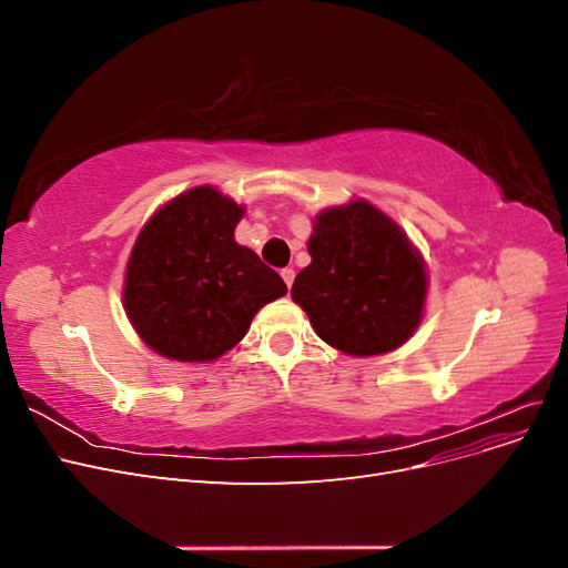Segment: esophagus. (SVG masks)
Wrapping results in <instances>:
<instances>
[{"mask_svg": "<svg viewBox=\"0 0 568 568\" xmlns=\"http://www.w3.org/2000/svg\"><path fill=\"white\" fill-rule=\"evenodd\" d=\"M294 277H296V272L291 270V267H284V270H282V280L286 282L288 288H291V284H294Z\"/></svg>", "mask_w": 568, "mask_h": 568, "instance_id": "1", "label": "esophagus"}]
</instances>
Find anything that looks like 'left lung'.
Instances as JSON below:
<instances>
[{
	"label": "left lung",
	"instance_id": "1",
	"mask_svg": "<svg viewBox=\"0 0 568 568\" xmlns=\"http://www.w3.org/2000/svg\"><path fill=\"white\" fill-rule=\"evenodd\" d=\"M311 265L291 296L329 346L348 355L395 351L417 329L426 272L403 230L367 201L329 209L307 242Z\"/></svg>",
	"mask_w": 568,
	"mask_h": 568
}]
</instances>
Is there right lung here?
Masks as SVG:
<instances>
[{"label": "right lung", "mask_w": 568, "mask_h": 568, "mask_svg": "<svg viewBox=\"0 0 568 568\" xmlns=\"http://www.w3.org/2000/svg\"><path fill=\"white\" fill-rule=\"evenodd\" d=\"M244 209L213 186L175 196L132 248L125 311L149 348L182 363H209L234 348L253 315L286 284L257 253L234 242Z\"/></svg>", "instance_id": "add662e5"}]
</instances>
